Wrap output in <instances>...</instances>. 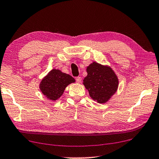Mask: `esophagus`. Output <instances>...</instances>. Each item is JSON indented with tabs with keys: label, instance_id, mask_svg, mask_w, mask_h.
Here are the masks:
<instances>
[{
	"label": "esophagus",
	"instance_id": "obj_1",
	"mask_svg": "<svg viewBox=\"0 0 159 159\" xmlns=\"http://www.w3.org/2000/svg\"><path fill=\"white\" fill-rule=\"evenodd\" d=\"M76 81L78 83H80L82 82V77H76Z\"/></svg>",
	"mask_w": 159,
	"mask_h": 159
}]
</instances>
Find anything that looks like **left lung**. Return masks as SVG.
Segmentation results:
<instances>
[{
  "mask_svg": "<svg viewBox=\"0 0 159 159\" xmlns=\"http://www.w3.org/2000/svg\"><path fill=\"white\" fill-rule=\"evenodd\" d=\"M87 75L83 84L92 99L102 104L107 102L116 92L118 77L110 67L93 62L87 67Z\"/></svg>",
  "mask_w": 159,
  "mask_h": 159,
  "instance_id": "1",
  "label": "left lung"
}]
</instances>
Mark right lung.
I'll return each mask as SVG.
<instances>
[{"label": "right lung", "mask_w": 159, "mask_h": 159, "mask_svg": "<svg viewBox=\"0 0 159 159\" xmlns=\"http://www.w3.org/2000/svg\"><path fill=\"white\" fill-rule=\"evenodd\" d=\"M75 82L71 75L52 69L41 80L40 89L48 99L55 101L62 96L65 88Z\"/></svg>", "instance_id": "1"}]
</instances>
